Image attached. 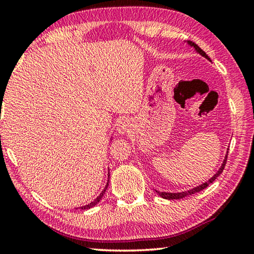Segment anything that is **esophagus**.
Instances as JSON below:
<instances>
[{
    "instance_id": "esophagus-1",
    "label": "esophagus",
    "mask_w": 254,
    "mask_h": 254,
    "mask_svg": "<svg viewBox=\"0 0 254 254\" xmlns=\"http://www.w3.org/2000/svg\"><path fill=\"white\" fill-rule=\"evenodd\" d=\"M130 127H131V123L128 120H122L118 126V131L121 133V134H126V133L130 131Z\"/></svg>"
}]
</instances>
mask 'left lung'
Listing matches in <instances>:
<instances>
[{"label": "left lung", "mask_w": 254, "mask_h": 254, "mask_svg": "<svg viewBox=\"0 0 254 254\" xmlns=\"http://www.w3.org/2000/svg\"><path fill=\"white\" fill-rule=\"evenodd\" d=\"M188 44L190 45L191 47H194V48L196 49V51L198 54H200L201 56H204V57L206 58V59H208V60H210L209 59V57L207 55H206V53L205 51H203L201 50L198 46H197L195 42H191V41H188ZM229 153V152H227ZM226 159H227V154H226V157H225V159H224V161H223V163H222V167L220 168V170L217 171L216 174H215L212 178H210L208 182H206V183H204V184H201L200 186H197L196 188H192V189H190V190H188V191H183V192H160V191H158L157 190V192L159 194V196H161L162 198H166V199H179V198H183V197H185V196H187V195H191V194H195V192H198V191H200V190H203V189H205L206 187L208 186L209 184H212L215 179H216L218 176H220L222 173H223V170H224V167H225V165H226Z\"/></svg>", "instance_id": "obj_1"}]
</instances>
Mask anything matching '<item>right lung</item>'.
I'll return each mask as SVG.
<instances>
[{
	"instance_id": "right-lung-1",
	"label": "right lung",
	"mask_w": 254,
	"mask_h": 254,
	"mask_svg": "<svg viewBox=\"0 0 254 254\" xmlns=\"http://www.w3.org/2000/svg\"><path fill=\"white\" fill-rule=\"evenodd\" d=\"M109 179H110V175H109ZM107 186H109V180H107V184H106V186H105V188L103 189V191L101 192L100 194V196H97L96 197V199H94L92 203H89L88 205H85V206H83V207H80L81 209H88V208H91V207H93V206H95L98 201H100L101 199H102V197H103V195L105 194V190H106V188H107Z\"/></svg>"
}]
</instances>
